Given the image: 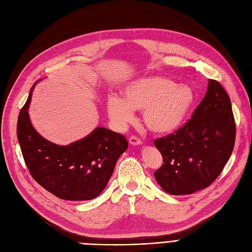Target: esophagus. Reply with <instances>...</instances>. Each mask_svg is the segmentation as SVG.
I'll list each match as a JSON object with an SVG mask.
<instances>
[{
	"label": "esophagus",
	"instance_id": "esophagus-1",
	"mask_svg": "<svg viewBox=\"0 0 252 252\" xmlns=\"http://www.w3.org/2000/svg\"><path fill=\"white\" fill-rule=\"evenodd\" d=\"M129 143L131 146H140L141 145V140L137 138L136 136H131L129 138Z\"/></svg>",
	"mask_w": 252,
	"mask_h": 252
}]
</instances>
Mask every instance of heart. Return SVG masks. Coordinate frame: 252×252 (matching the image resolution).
<instances>
[{"label": "heart", "instance_id": "b5f03b06", "mask_svg": "<svg viewBox=\"0 0 252 252\" xmlns=\"http://www.w3.org/2000/svg\"><path fill=\"white\" fill-rule=\"evenodd\" d=\"M124 98L107 101V114L119 126L134 119L133 111H142V121L156 134H170L186 122L196 96L187 85H176L169 78L153 76L137 79L124 88Z\"/></svg>", "mask_w": 252, "mask_h": 252}]
</instances>
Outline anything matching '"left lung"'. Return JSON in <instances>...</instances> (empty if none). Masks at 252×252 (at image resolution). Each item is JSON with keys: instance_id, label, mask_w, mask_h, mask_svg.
<instances>
[{"instance_id": "8db88e82", "label": "left lung", "mask_w": 252, "mask_h": 252, "mask_svg": "<svg viewBox=\"0 0 252 252\" xmlns=\"http://www.w3.org/2000/svg\"><path fill=\"white\" fill-rule=\"evenodd\" d=\"M236 125L229 95L215 80L189 121L155 140L164 164L154 175L170 195H189L210 186L229 161Z\"/></svg>"}]
</instances>
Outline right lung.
<instances>
[{
	"label": "right lung",
	"instance_id": "right-lung-1",
	"mask_svg": "<svg viewBox=\"0 0 252 252\" xmlns=\"http://www.w3.org/2000/svg\"><path fill=\"white\" fill-rule=\"evenodd\" d=\"M34 85L21 109L17 138L32 178L56 197L85 201L100 195L115 165L128 148L124 135L104 127L68 146H58L42 137L32 127L29 106Z\"/></svg>",
	"mask_w": 252,
	"mask_h": 252
}]
</instances>
